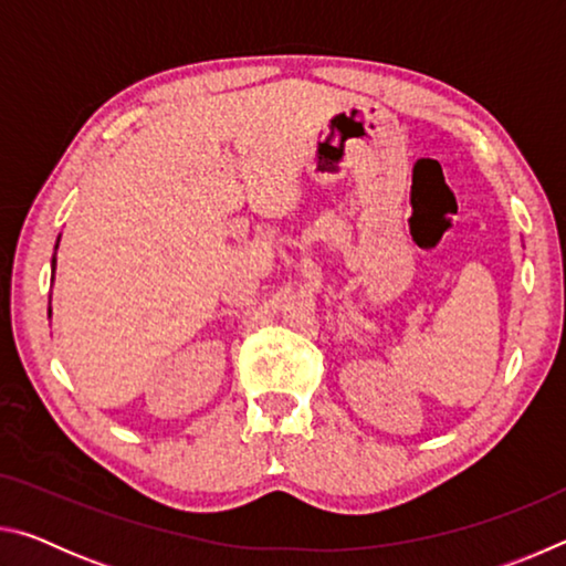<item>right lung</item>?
<instances>
[{"label":"right lung","instance_id":"right-lung-1","mask_svg":"<svg viewBox=\"0 0 566 566\" xmlns=\"http://www.w3.org/2000/svg\"><path fill=\"white\" fill-rule=\"evenodd\" d=\"M54 249H56V247H54ZM54 264H56V256H52V266H54ZM50 314H52V310H50Z\"/></svg>","mask_w":566,"mask_h":566}]
</instances>
